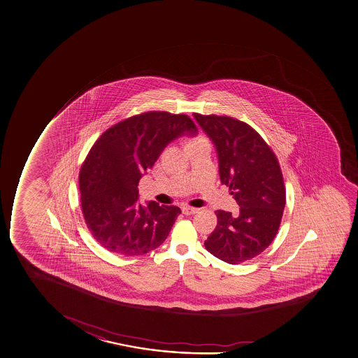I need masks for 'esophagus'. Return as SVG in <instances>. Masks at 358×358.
I'll list each match as a JSON object with an SVG mask.
<instances>
[{
  "mask_svg": "<svg viewBox=\"0 0 358 358\" xmlns=\"http://www.w3.org/2000/svg\"><path fill=\"white\" fill-rule=\"evenodd\" d=\"M199 210H200V209L194 208V207H189V206H183V207H182V212H183V214H185V215L196 214Z\"/></svg>",
  "mask_w": 358,
  "mask_h": 358,
  "instance_id": "esophagus-1",
  "label": "esophagus"
}]
</instances>
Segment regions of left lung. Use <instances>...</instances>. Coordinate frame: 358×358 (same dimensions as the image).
Segmentation results:
<instances>
[{"label":"left lung","instance_id":"obj_1","mask_svg":"<svg viewBox=\"0 0 358 358\" xmlns=\"http://www.w3.org/2000/svg\"><path fill=\"white\" fill-rule=\"evenodd\" d=\"M194 119L217 150L221 183L229 187L239 213L217 210V227L206 249L229 264L256 257L278 234L285 189L278 158L252 127L229 117Z\"/></svg>","mask_w":358,"mask_h":358}]
</instances>
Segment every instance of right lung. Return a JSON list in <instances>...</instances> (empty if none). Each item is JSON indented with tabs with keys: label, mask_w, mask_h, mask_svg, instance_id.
I'll list each match as a JSON object with an SVG mask.
<instances>
[{
	"label": "right lung",
	"mask_w": 358,
	"mask_h": 358,
	"mask_svg": "<svg viewBox=\"0 0 358 358\" xmlns=\"http://www.w3.org/2000/svg\"><path fill=\"white\" fill-rule=\"evenodd\" d=\"M183 136H197L190 117L155 110L121 121L94 144L80 169V203L90 234L106 250L138 256L169 236L181 209L141 206L137 187L165 148Z\"/></svg>",
	"instance_id": "right-lung-1"
}]
</instances>
